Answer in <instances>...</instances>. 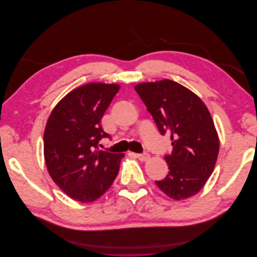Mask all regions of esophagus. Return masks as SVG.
I'll return each mask as SVG.
<instances>
[{
	"label": "esophagus",
	"instance_id": "obj_1",
	"mask_svg": "<svg viewBox=\"0 0 257 257\" xmlns=\"http://www.w3.org/2000/svg\"><path fill=\"white\" fill-rule=\"evenodd\" d=\"M135 157L138 159V160H141V161H143V162H146V161H148L150 159V154L149 153H138V154H135Z\"/></svg>",
	"mask_w": 257,
	"mask_h": 257
}]
</instances>
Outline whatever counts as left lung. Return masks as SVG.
Segmentation results:
<instances>
[{
    "label": "left lung",
    "instance_id": "left-lung-1",
    "mask_svg": "<svg viewBox=\"0 0 257 257\" xmlns=\"http://www.w3.org/2000/svg\"><path fill=\"white\" fill-rule=\"evenodd\" d=\"M162 135L170 134L172 154L165 155L169 172L159 189L175 200L197 194L211 176L220 142L208 108L195 93L164 79L135 85Z\"/></svg>",
    "mask_w": 257,
    "mask_h": 257
}]
</instances>
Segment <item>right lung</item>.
I'll use <instances>...</instances> for the list:
<instances>
[{
    "label": "right lung",
    "instance_id": "1",
    "mask_svg": "<svg viewBox=\"0 0 257 257\" xmlns=\"http://www.w3.org/2000/svg\"><path fill=\"white\" fill-rule=\"evenodd\" d=\"M119 84L92 82L66 94L51 111L44 132V157L52 180L67 196L92 203L110 188L123 153L98 149L110 137L100 125Z\"/></svg>",
    "mask_w": 257,
    "mask_h": 257
}]
</instances>
